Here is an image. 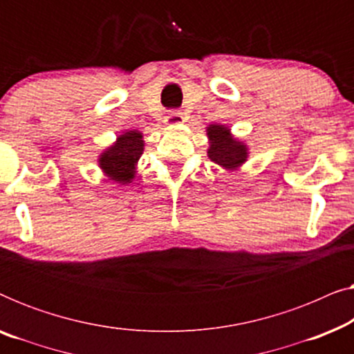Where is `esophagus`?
<instances>
[{
	"label": "esophagus",
	"mask_w": 354,
	"mask_h": 354,
	"mask_svg": "<svg viewBox=\"0 0 354 354\" xmlns=\"http://www.w3.org/2000/svg\"><path fill=\"white\" fill-rule=\"evenodd\" d=\"M164 122L172 125V124H180L183 122V114L180 111H169L166 118H164Z\"/></svg>",
	"instance_id": "esophagus-1"
}]
</instances>
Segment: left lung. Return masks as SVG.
I'll return each instance as SVG.
<instances>
[{
    "label": "left lung",
    "mask_w": 354,
    "mask_h": 354,
    "mask_svg": "<svg viewBox=\"0 0 354 354\" xmlns=\"http://www.w3.org/2000/svg\"><path fill=\"white\" fill-rule=\"evenodd\" d=\"M207 137H209L207 156L211 161L224 169H236L246 161V156H248L246 145L232 138L230 130L224 125H209Z\"/></svg>",
    "instance_id": "1"
}]
</instances>
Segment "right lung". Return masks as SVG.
<instances>
[{
    "label": "right lung",
    "mask_w": 354,
    "mask_h": 354,
    "mask_svg": "<svg viewBox=\"0 0 354 354\" xmlns=\"http://www.w3.org/2000/svg\"><path fill=\"white\" fill-rule=\"evenodd\" d=\"M143 153V135L137 130H129L120 135L113 147L100 156V167L111 180L130 183L135 177V166Z\"/></svg>",
    "instance_id": "1"
}]
</instances>
